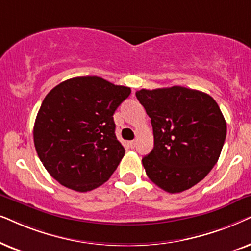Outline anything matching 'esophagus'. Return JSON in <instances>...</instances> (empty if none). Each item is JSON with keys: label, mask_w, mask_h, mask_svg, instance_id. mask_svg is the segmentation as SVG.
I'll list each match as a JSON object with an SVG mask.
<instances>
[{"label": "esophagus", "mask_w": 251, "mask_h": 251, "mask_svg": "<svg viewBox=\"0 0 251 251\" xmlns=\"http://www.w3.org/2000/svg\"><path fill=\"white\" fill-rule=\"evenodd\" d=\"M136 140H133V141H129V147H131V148H135L136 147Z\"/></svg>", "instance_id": "obj_1"}]
</instances>
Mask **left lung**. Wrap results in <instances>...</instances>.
Listing matches in <instances>:
<instances>
[{
	"label": "left lung",
	"mask_w": 251,
	"mask_h": 251,
	"mask_svg": "<svg viewBox=\"0 0 251 251\" xmlns=\"http://www.w3.org/2000/svg\"><path fill=\"white\" fill-rule=\"evenodd\" d=\"M151 119L153 149L142 158L151 181L175 194L192 188L211 171L226 139V122L205 93L181 86L135 93Z\"/></svg>",
	"instance_id": "obj_1"
}]
</instances>
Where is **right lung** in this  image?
<instances>
[{
    "label": "right lung",
    "instance_id": "right-lung-1",
    "mask_svg": "<svg viewBox=\"0 0 251 251\" xmlns=\"http://www.w3.org/2000/svg\"><path fill=\"white\" fill-rule=\"evenodd\" d=\"M131 88L100 76L65 80L43 100L33 129L34 146L49 175L85 193L98 188L125 155L115 134L113 113Z\"/></svg>",
    "mask_w": 251,
    "mask_h": 251
}]
</instances>
